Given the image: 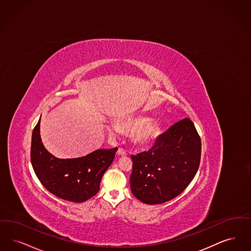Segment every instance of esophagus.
I'll use <instances>...</instances> for the list:
<instances>
[{
  "label": "esophagus",
  "mask_w": 251,
  "mask_h": 251,
  "mask_svg": "<svg viewBox=\"0 0 251 251\" xmlns=\"http://www.w3.org/2000/svg\"><path fill=\"white\" fill-rule=\"evenodd\" d=\"M117 154L118 155H126V152L123 148H119L117 151Z\"/></svg>",
  "instance_id": "34e87169"
}]
</instances>
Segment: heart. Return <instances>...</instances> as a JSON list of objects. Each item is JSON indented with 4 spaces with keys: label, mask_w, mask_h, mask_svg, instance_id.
<instances>
[{
    "label": "heart",
    "mask_w": 251,
    "mask_h": 251,
    "mask_svg": "<svg viewBox=\"0 0 251 251\" xmlns=\"http://www.w3.org/2000/svg\"><path fill=\"white\" fill-rule=\"evenodd\" d=\"M119 127L124 130L133 132V141L141 146L154 142L161 132L160 125L146 116H128L118 123V125L112 123L109 126V130L116 133L119 131Z\"/></svg>",
    "instance_id": "1"
}]
</instances>
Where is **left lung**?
<instances>
[{"instance_id":"1","label":"left lung","mask_w":251,"mask_h":251,"mask_svg":"<svg viewBox=\"0 0 251 251\" xmlns=\"http://www.w3.org/2000/svg\"><path fill=\"white\" fill-rule=\"evenodd\" d=\"M201 152L193 122L185 118L162 133L148 151L131 155L133 195L147 204H160L181 194L196 175Z\"/></svg>"}]
</instances>
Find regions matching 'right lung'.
<instances>
[{"label":"right lung","mask_w":251,"mask_h":251,"mask_svg":"<svg viewBox=\"0 0 251 251\" xmlns=\"http://www.w3.org/2000/svg\"><path fill=\"white\" fill-rule=\"evenodd\" d=\"M117 148L99 149L87 155L62 159L45 147L40 137V119L33 128L31 162L41 184L60 199L83 202L99 190L101 179L112 163Z\"/></svg>","instance_id":"obj_1"}]
</instances>
